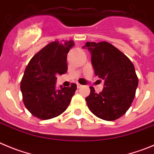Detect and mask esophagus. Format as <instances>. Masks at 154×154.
I'll use <instances>...</instances> for the list:
<instances>
[{"mask_svg":"<svg viewBox=\"0 0 154 154\" xmlns=\"http://www.w3.org/2000/svg\"><path fill=\"white\" fill-rule=\"evenodd\" d=\"M77 88H80V87H83V86L80 85V84H77Z\"/></svg>","mask_w":154,"mask_h":154,"instance_id":"esophagus-1","label":"esophagus"}]
</instances>
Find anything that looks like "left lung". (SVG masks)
<instances>
[{
    "label": "left lung",
    "instance_id": "1",
    "mask_svg": "<svg viewBox=\"0 0 154 154\" xmlns=\"http://www.w3.org/2000/svg\"><path fill=\"white\" fill-rule=\"evenodd\" d=\"M83 48L91 54L94 73L104 81L101 93L90 94L86 98L89 109L100 119L114 121L128 111L138 86L134 66L128 57L106 42H87Z\"/></svg>",
    "mask_w": 154,
    "mask_h": 154
}]
</instances>
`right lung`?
I'll list each match as a JSON object with an SVG mask.
<instances>
[{
  "instance_id": "add662e5",
  "label": "right lung",
  "mask_w": 154,
  "mask_h": 154,
  "mask_svg": "<svg viewBox=\"0 0 154 154\" xmlns=\"http://www.w3.org/2000/svg\"><path fill=\"white\" fill-rule=\"evenodd\" d=\"M73 41H54L32 57L20 84L26 108L42 120L57 117L68 107L77 85L56 89L57 74L67 72V54Z\"/></svg>"
}]
</instances>
